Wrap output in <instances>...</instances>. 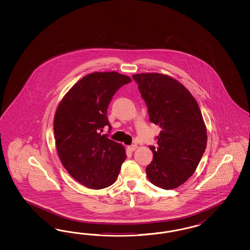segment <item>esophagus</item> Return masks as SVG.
<instances>
[{"label": "esophagus", "mask_w": 250, "mask_h": 250, "mask_svg": "<svg viewBox=\"0 0 250 250\" xmlns=\"http://www.w3.org/2000/svg\"><path fill=\"white\" fill-rule=\"evenodd\" d=\"M136 148H137L136 145H132V146H128V149L130 151H135Z\"/></svg>", "instance_id": "34e87169"}]
</instances>
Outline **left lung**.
I'll return each mask as SVG.
<instances>
[{
  "label": "left lung",
  "mask_w": 250,
  "mask_h": 250,
  "mask_svg": "<svg viewBox=\"0 0 250 250\" xmlns=\"http://www.w3.org/2000/svg\"><path fill=\"white\" fill-rule=\"evenodd\" d=\"M151 123L161 128L146 172L161 189L178 188L196 170L207 144L205 121L196 100L174 78L161 73L133 75Z\"/></svg>",
  "instance_id": "8db88e82"
}]
</instances>
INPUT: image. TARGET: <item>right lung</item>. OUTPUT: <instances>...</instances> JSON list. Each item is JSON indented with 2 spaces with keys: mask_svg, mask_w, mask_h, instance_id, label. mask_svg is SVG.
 Wrapping results in <instances>:
<instances>
[{
  "mask_svg": "<svg viewBox=\"0 0 250 250\" xmlns=\"http://www.w3.org/2000/svg\"><path fill=\"white\" fill-rule=\"evenodd\" d=\"M131 78L115 71L84 76L65 94L54 117L56 147L64 167L90 189L111 186L126 159L123 145L101 135L111 125L107 108L117 91Z\"/></svg>",
  "mask_w": 250,
  "mask_h": 250,
  "instance_id": "1",
  "label": "right lung"
}]
</instances>
